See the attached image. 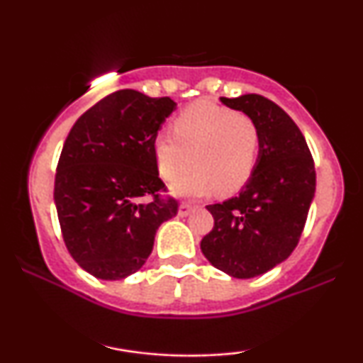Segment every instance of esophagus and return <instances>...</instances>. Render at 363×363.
Returning a JSON list of instances; mask_svg holds the SVG:
<instances>
[{"label":"esophagus","instance_id":"34e87169","mask_svg":"<svg viewBox=\"0 0 363 363\" xmlns=\"http://www.w3.org/2000/svg\"><path fill=\"white\" fill-rule=\"evenodd\" d=\"M193 210H194V206L189 205V203H181V206H179V215L187 216Z\"/></svg>","mask_w":363,"mask_h":363}]
</instances>
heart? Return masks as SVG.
Wrapping results in <instances>:
<instances>
[{
    "mask_svg": "<svg viewBox=\"0 0 363 363\" xmlns=\"http://www.w3.org/2000/svg\"><path fill=\"white\" fill-rule=\"evenodd\" d=\"M170 135L153 141L158 172L179 196L234 194L247 184L259 155V128L249 116L213 102H196L174 119Z\"/></svg>",
    "mask_w": 363,
    "mask_h": 363,
    "instance_id": "obj_1",
    "label": "heart"
}]
</instances>
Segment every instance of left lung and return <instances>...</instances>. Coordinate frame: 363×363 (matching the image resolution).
I'll list each match as a JSON object with an SVG mask.
<instances>
[{"label":"left lung","mask_w":363,"mask_h":363,"mask_svg":"<svg viewBox=\"0 0 363 363\" xmlns=\"http://www.w3.org/2000/svg\"><path fill=\"white\" fill-rule=\"evenodd\" d=\"M220 101L257 124L261 145L239 196L206 206L215 225L203 237L201 251L220 272L254 278L297 247L315 193L314 160L297 124L269 99L247 94Z\"/></svg>","instance_id":"obj_1"}]
</instances>
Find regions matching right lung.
Wrapping results in <instances>:
<instances>
[{
    "label": "right lung",
    "instance_id": "right-lung-1",
    "mask_svg": "<svg viewBox=\"0 0 363 363\" xmlns=\"http://www.w3.org/2000/svg\"><path fill=\"white\" fill-rule=\"evenodd\" d=\"M176 106L169 97L118 90L82 114L62 145L54 179L61 234L95 278L123 280L138 272L158 227L177 215V199L162 196L167 187L153 152Z\"/></svg>",
    "mask_w": 363,
    "mask_h": 363
}]
</instances>
